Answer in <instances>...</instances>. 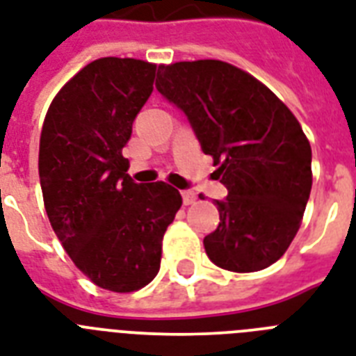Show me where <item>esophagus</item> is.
Wrapping results in <instances>:
<instances>
[{"instance_id":"esophagus-1","label":"esophagus","mask_w":356,"mask_h":356,"mask_svg":"<svg viewBox=\"0 0 356 356\" xmlns=\"http://www.w3.org/2000/svg\"><path fill=\"white\" fill-rule=\"evenodd\" d=\"M181 195H183L184 205H192V203H195V200H197V195H195L192 190H183Z\"/></svg>"}]
</instances>
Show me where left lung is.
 Here are the masks:
<instances>
[{
  "label": "left lung",
  "instance_id": "1",
  "mask_svg": "<svg viewBox=\"0 0 356 356\" xmlns=\"http://www.w3.org/2000/svg\"><path fill=\"white\" fill-rule=\"evenodd\" d=\"M156 88L188 116L229 190L216 201L220 225L203 240L209 259L236 273L277 262L312 188V149L298 118L268 86L223 60L161 64Z\"/></svg>",
  "mask_w": 356,
  "mask_h": 356
}]
</instances>
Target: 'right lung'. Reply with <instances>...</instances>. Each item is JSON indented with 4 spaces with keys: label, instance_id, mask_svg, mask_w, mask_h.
<instances>
[{
    "label": "right lung",
    "instance_id": "1",
    "mask_svg": "<svg viewBox=\"0 0 356 356\" xmlns=\"http://www.w3.org/2000/svg\"><path fill=\"white\" fill-rule=\"evenodd\" d=\"M155 72L138 58H97L58 90L42 125L38 175L49 223L74 264L111 292H136L155 279L162 238L183 205L168 183H134L122 155Z\"/></svg>",
    "mask_w": 356,
    "mask_h": 356
}]
</instances>
